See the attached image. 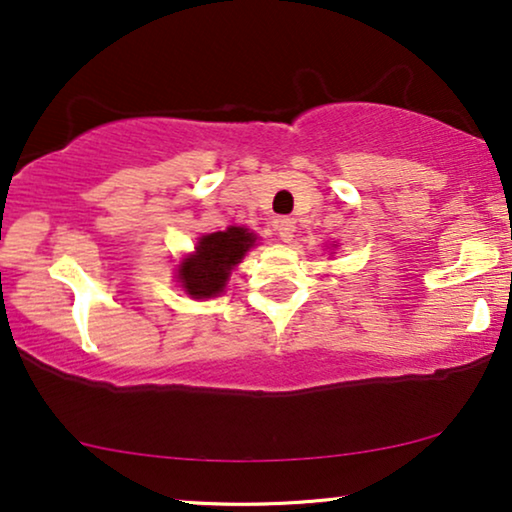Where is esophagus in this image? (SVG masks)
I'll return each mask as SVG.
<instances>
[{"instance_id":"esophagus-1","label":"esophagus","mask_w":512,"mask_h":512,"mask_svg":"<svg viewBox=\"0 0 512 512\" xmlns=\"http://www.w3.org/2000/svg\"><path fill=\"white\" fill-rule=\"evenodd\" d=\"M275 230H277V237L282 242H291L293 240V230H296V226H293V219H277L275 223Z\"/></svg>"}]
</instances>
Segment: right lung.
I'll return each mask as SVG.
<instances>
[{"label":"right lung","instance_id":"add662e5","mask_svg":"<svg viewBox=\"0 0 512 512\" xmlns=\"http://www.w3.org/2000/svg\"><path fill=\"white\" fill-rule=\"evenodd\" d=\"M256 237L247 228H228L200 237L195 254L181 263V286L193 298H212L223 291L233 265L242 261Z\"/></svg>","mask_w":512,"mask_h":512}]
</instances>
